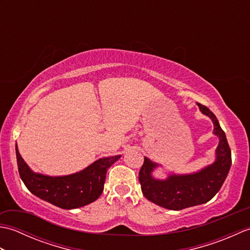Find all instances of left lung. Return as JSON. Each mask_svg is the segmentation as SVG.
Masks as SVG:
<instances>
[{
  "mask_svg": "<svg viewBox=\"0 0 250 250\" xmlns=\"http://www.w3.org/2000/svg\"><path fill=\"white\" fill-rule=\"evenodd\" d=\"M198 105L202 113L213 120L214 133L219 137L215 163L195 174L171 175L166 180L151 177V172L157 164L146 157L140 169L139 180L143 194L147 200L164 208L180 210L208 202L220 190L231 167V149L224 130L213 111L200 103Z\"/></svg>",
  "mask_w": 250,
  "mask_h": 250,
  "instance_id": "left-lung-1",
  "label": "left lung"
}]
</instances>
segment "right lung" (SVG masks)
<instances>
[{
  "label": "right lung",
  "mask_w": 250,
  "mask_h": 250,
  "mask_svg": "<svg viewBox=\"0 0 250 250\" xmlns=\"http://www.w3.org/2000/svg\"><path fill=\"white\" fill-rule=\"evenodd\" d=\"M16 157L20 178L30 192L63 209L78 208L97 200L103 192L108 167L120 158H103L79 173L51 177L32 172L21 158L17 145Z\"/></svg>",
  "instance_id": "1"
}]
</instances>
